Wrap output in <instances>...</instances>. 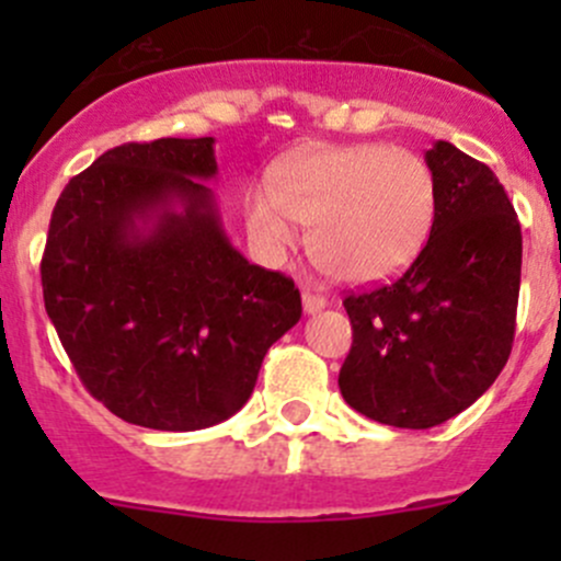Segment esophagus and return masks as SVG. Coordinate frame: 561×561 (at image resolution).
<instances>
[{
  "instance_id": "34e87169",
  "label": "esophagus",
  "mask_w": 561,
  "mask_h": 561,
  "mask_svg": "<svg viewBox=\"0 0 561 561\" xmlns=\"http://www.w3.org/2000/svg\"><path fill=\"white\" fill-rule=\"evenodd\" d=\"M301 301H304V312H307V314H317V312H322V309H325V298L317 296V293L307 290L301 296Z\"/></svg>"
}]
</instances>
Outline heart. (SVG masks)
<instances>
[{"mask_svg": "<svg viewBox=\"0 0 561 561\" xmlns=\"http://www.w3.org/2000/svg\"><path fill=\"white\" fill-rule=\"evenodd\" d=\"M437 190L426 162L377 144L328 146L293 157L274 186L247 192L252 244L271 263L298 244V222L312 225L317 263L347 285H380L410 268L432 233Z\"/></svg>", "mask_w": 561, "mask_h": 561, "instance_id": "1", "label": "heart"}]
</instances>
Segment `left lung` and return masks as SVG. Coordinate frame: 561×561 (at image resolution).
Listing matches in <instances>:
<instances>
[{"label": "left lung", "instance_id": "8db88e82", "mask_svg": "<svg viewBox=\"0 0 561 561\" xmlns=\"http://www.w3.org/2000/svg\"><path fill=\"white\" fill-rule=\"evenodd\" d=\"M437 190L432 236L393 285L344 298L353 347L344 401L396 428H432L505 369L522 287V225L505 186L448 140L426 151Z\"/></svg>", "mask_w": 561, "mask_h": 561}]
</instances>
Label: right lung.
Returning a JSON list of instances; mask_svg holds the SVG:
<instances>
[{
    "label": "right lung",
    "instance_id": "right-lung-1",
    "mask_svg": "<svg viewBox=\"0 0 561 561\" xmlns=\"http://www.w3.org/2000/svg\"><path fill=\"white\" fill-rule=\"evenodd\" d=\"M214 138L105 151L50 214L45 312L89 393L157 432L217 426L301 320L293 279L230 244L208 181Z\"/></svg>",
    "mask_w": 561,
    "mask_h": 561
}]
</instances>
